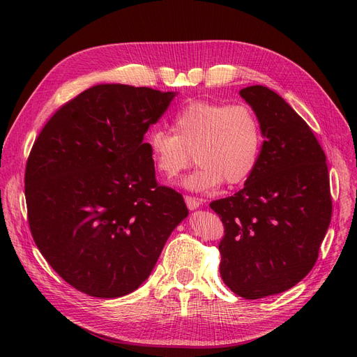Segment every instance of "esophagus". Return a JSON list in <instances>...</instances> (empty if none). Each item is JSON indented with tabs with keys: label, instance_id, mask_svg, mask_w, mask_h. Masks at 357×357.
Returning a JSON list of instances; mask_svg holds the SVG:
<instances>
[{
	"label": "esophagus",
	"instance_id": "34e87169",
	"mask_svg": "<svg viewBox=\"0 0 357 357\" xmlns=\"http://www.w3.org/2000/svg\"><path fill=\"white\" fill-rule=\"evenodd\" d=\"M185 202H186V207H188L190 210H197L199 205L202 204V199L201 198H195V197H190L186 195L185 197Z\"/></svg>",
	"mask_w": 357,
	"mask_h": 357
}]
</instances>
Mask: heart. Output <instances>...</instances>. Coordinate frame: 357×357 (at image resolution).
Segmentation results:
<instances>
[{
	"mask_svg": "<svg viewBox=\"0 0 357 357\" xmlns=\"http://www.w3.org/2000/svg\"><path fill=\"white\" fill-rule=\"evenodd\" d=\"M156 171L176 178L192 162L199 163L185 179L192 191H210L221 182H245L259 160L261 127L248 104L192 101L174 120V131L153 130L146 140Z\"/></svg>",
	"mask_w": 357,
	"mask_h": 357,
	"instance_id": "b5f03b06",
	"label": "heart"
}]
</instances>
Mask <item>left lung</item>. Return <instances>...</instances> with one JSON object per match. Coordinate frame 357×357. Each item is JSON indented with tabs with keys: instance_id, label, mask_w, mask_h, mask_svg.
<instances>
[{
	"instance_id": "left-lung-1",
	"label": "left lung",
	"mask_w": 357,
	"mask_h": 357,
	"mask_svg": "<svg viewBox=\"0 0 357 357\" xmlns=\"http://www.w3.org/2000/svg\"><path fill=\"white\" fill-rule=\"evenodd\" d=\"M240 96L265 140L245 188L210 204L224 226L220 275L234 294L257 299L284 292L314 268L331 221L324 150L308 124L272 89Z\"/></svg>"
}]
</instances>
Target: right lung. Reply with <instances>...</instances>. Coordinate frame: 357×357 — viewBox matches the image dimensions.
I'll list each match as a JSON object with an SVG mask.
<instances>
[{
  "mask_svg": "<svg viewBox=\"0 0 357 357\" xmlns=\"http://www.w3.org/2000/svg\"><path fill=\"white\" fill-rule=\"evenodd\" d=\"M175 92L96 85L63 104L26 165L27 218L37 249L66 282L97 298L137 289L188 215L156 181L143 142Z\"/></svg>",
  "mask_w": 357,
  "mask_h": 357,
  "instance_id": "add662e5",
  "label": "right lung"
}]
</instances>
